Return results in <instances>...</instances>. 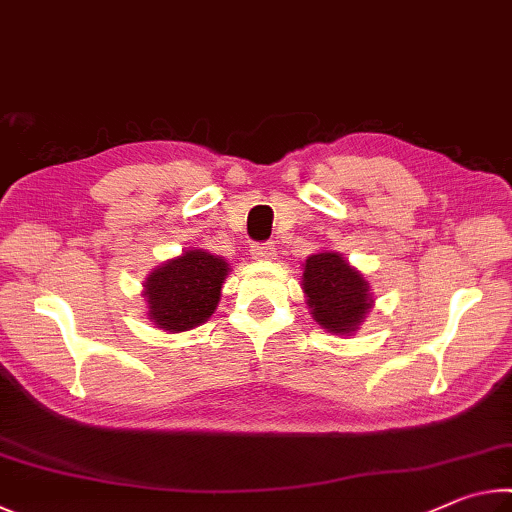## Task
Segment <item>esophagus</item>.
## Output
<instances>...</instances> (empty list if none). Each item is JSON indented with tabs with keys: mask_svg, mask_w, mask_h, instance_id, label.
Instances as JSON below:
<instances>
[{
	"mask_svg": "<svg viewBox=\"0 0 512 512\" xmlns=\"http://www.w3.org/2000/svg\"><path fill=\"white\" fill-rule=\"evenodd\" d=\"M250 255H253V259H257V262H273L277 250L273 244H255L253 250H250Z\"/></svg>",
	"mask_w": 512,
	"mask_h": 512,
	"instance_id": "esophagus-1",
	"label": "esophagus"
}]
</instances>
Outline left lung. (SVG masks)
<instances>
[{
    "label": "left lung",
    "instance_id": "8db88e82",
    "mask_svg": "<svg viewBox=\"0 0 512 512\" xmlns=\"http://www.w3.org/2000/svg\"><path fill=\"white\" fill-rule=\"evenodd\" d=\"M300 287L305 293L311 318L339 336H352L370 314V282L359 268L334 250H320L302 264Z\"/></svg>",
    "mask_w": 512,
    "mask_h": 512
}]
</instances>
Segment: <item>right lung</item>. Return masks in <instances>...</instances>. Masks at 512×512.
<instances>
[{
    "mask_svg": "<svg viewBox=\"0 0 512 512\" xmlns=\"http://www.w3.org/2000/svg\"><path fill=\"white\" fill-rule=\"evenodd\" d=\"M230 264L203 248L183 250L146 275V316L169 334L189 332L210 318L221 300Z\"/></svg>",
    "mask_w": 512,
    "mask_h": 512,
    "instance_id": "right-lung-1",
    "label": "right lung"
}]
</instances>
